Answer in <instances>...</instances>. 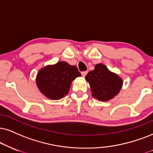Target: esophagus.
<instances>
[{"instance_id":"obj_1","label":"esophagus","mask_w":153,"mask_h":153,"mask_svg":"<svg viewBox=\"0 0 153 153\" xmlns=\"http://www.w3.org/2000/svg\"><path fill=\"white\" fill-rule=\"evenodd\" d=\"M87 73H88V71H82V76L85 77V76H86V75L87 74Z\"/></svg>"}]
</instances>
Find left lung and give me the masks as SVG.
<instances>
[{
  "label": "left lung",
  "instance_id": "8db88e82",
  "mask_svg": "<svg viewBox=\"0 0 153 153\" xmlns=\"http://www.w3.org/2000/svg\"><path fill=\"white\" fill-rule=\"evenodd\" d=\"M89 83L92 96L99 101H108L118 94L123 81L116 74L111 72L105 65L99 64L85 77Z\"/></svg>",
  "mask_w": 153,
  "mask_h": 153
}]
</instances>
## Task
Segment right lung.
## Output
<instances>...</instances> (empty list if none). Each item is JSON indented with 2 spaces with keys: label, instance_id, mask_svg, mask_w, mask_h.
Returning a JSON list of instances; mask_svg holds the SVG:
<instances>
[{
  "label": "right lung",
  "instance_id": "right-lung-1",
  "mask_svg": "<svg viewBox=\"0 0 153 153\" xmlns=\"http://www.w3.org/2000/svg\"><path fill=\"white\" fill-rule=\"evenodd\" d=\"M78 76H81V73L76 66L59 62L39 70L36 83L37 87L45 97L58 100L67 95L72 81Z\"/></svg>",
  "mask_w": 153,
  "mask_h": 153
}]
</instances>
